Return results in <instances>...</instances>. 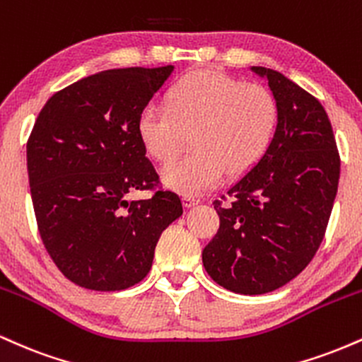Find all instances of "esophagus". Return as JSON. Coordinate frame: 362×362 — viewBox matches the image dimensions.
I'll use <instances>...</instances> for the list:
<instances>
[{
  "label": "esophagus",
  "mask_w": 362,
  "mask_h": 362,
  "mask_svg": "<svg viewBox=\"0 0 362 362\" xmlns=\"http://www.w3.org/2000/svg\"><path fill=\"white\" fill-rule=\"evenodd\" d=\"M182 201H184L185 207H192V206H197L199 202H201V199L194 197V195H190V194H185L184 197H182Z\"/></svg>",
  "instance_id": "obj_1"
}]
</instances>
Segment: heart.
<instances>
[{"instance_id": "heart-1", "label": "heart", "mask_w": 362, "mask_h": 362, "mask_svg": "<svg viewBox=\"0 0 362 362\" xmlns=\"http://www.w3.org/2000/svg\"><path fill=\"white\" fill-rule=\"evenodd\" d=\"M279 124V102L267 86L204 69L180 78L167 102L144 103L138 134L149 155L168 163L190 132L192 149L165 167L161 177L178 192L199 194L226 173L238 177L257 167Z\"/></svg>"}]
</instances>
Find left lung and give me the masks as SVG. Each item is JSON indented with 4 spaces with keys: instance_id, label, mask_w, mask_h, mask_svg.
<instances>
[{
    "instance_id": "1",
    "label": "left lung",
    "mask_w": 362,
    "mask_h": 362,
    "mask_svg": "<svg viewBox=\"0 0 362 362\" xmlns=\"http://www.w3.org/2000/svg\"><path fill=\"white\" fill-rule=\"evenodd\" d=\"M252 69L267 78L281 124L260 163L213 202L219 230L202 250L213 281L238 294L279 289L310 264L325 236L340 177L322 103L279 71Z\"/></svg>"
}]
</instances>
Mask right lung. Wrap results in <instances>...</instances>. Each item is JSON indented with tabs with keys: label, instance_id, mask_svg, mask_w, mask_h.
<instances>
[{
	"label": "right lung",
	"instance_id": "right-lung-1",
	"mask_svg": "<svg viewBox=\"0 0 362 362\" xmlns=\"http://www.w3.org/2000/svg\"><path fill=\"white\" fill-rule=\"evenodd\" d=\"M173 66L109 69L54 93L27 141L37 228L57 269L74 284L122 291L146 277L161 233L182 216L160 187L138 117ZM151 189L143 202L129 193Z\"/></svg>",
	"mask_w": 362,
	"mask_h": 362
}]
</instances>
